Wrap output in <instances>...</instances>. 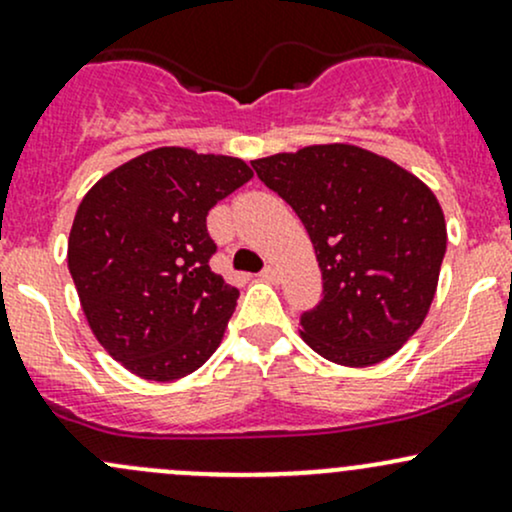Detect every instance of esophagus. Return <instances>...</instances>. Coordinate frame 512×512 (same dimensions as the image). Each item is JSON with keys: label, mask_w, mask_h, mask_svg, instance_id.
Segmentation results:
<instances>
[{"label": "esophagus", "mask_w": 512, "mask_h": 512, "mask_svg": "<svg viewBox=\"0 0 512 512\" xmlns=\"http://www.w3.org/2000/svg\"><path fill=\"white\" fill-rule=\"evenodd\" d=\"M261 278L266 280V283H278L280 280V273H278V268L276 266H266L261 271Z\"/></svg>", "instance_id": "34e87169"}]
</instances>
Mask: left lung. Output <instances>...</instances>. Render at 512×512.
<instances>
[{"label":"left lung","mask_w":512,"mask_h":512,"mask_svg":"<svg viewBox=\"0 0 512 512\" xmlns=\"http://www.w3.org/2000/svg\"><path fill=\"white\" fill-rule=\"evenodd\" d=\"M315 246L324 298L300 337L334 364L393 356L425 322L447 251L434 192L398 163L351 144L305 146L251 161Z\"/></svg>","instance_id":"obj_1"}]
</instances>
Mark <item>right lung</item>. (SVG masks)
<instances>
[{"instance_id": "1", "label": "right lung", "mask_w": 512, "mask_h": 512, "mask_svg": "<svg viewBox=\"0 0 512 512\" xmlns=\"http://www.w3.org/2000/svg\"><path fill=\"white\" fill-rule=\"evenodd\" d=\"M254 178L241 158L163 146L92 185L68 268L107 354L146 381H178L214 354L239 290L210 268L207 212Z\"/></svg>"}]
</instances>
